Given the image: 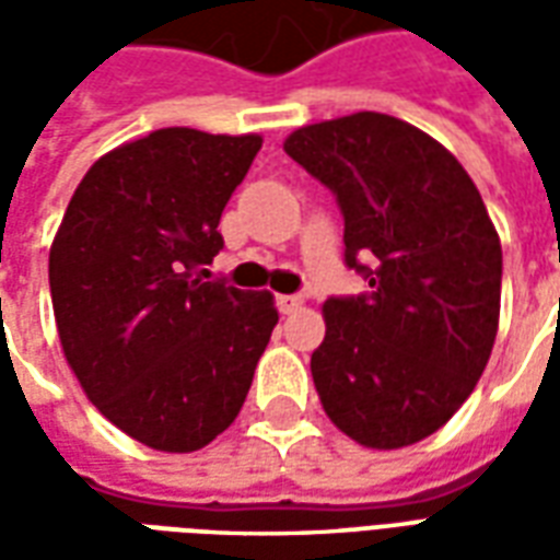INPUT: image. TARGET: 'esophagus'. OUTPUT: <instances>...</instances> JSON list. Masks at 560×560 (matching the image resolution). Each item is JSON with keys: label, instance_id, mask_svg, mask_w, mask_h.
Here are the masks:
<instances>
[{"label": "esophagus", "instance_id": "esophagus-1", "mask_svg": "<svg viewBox=\"0 0 560 560\" xmlns=\"http://www.w3.org/2000/svg\"><path fill=\"white\" fill-rule=\"evenodd\" d=\"M276 303H279L281 315H296V312L305 305V300L303 296H296V293H281Z\"/></svg>", "mask_w": 560, "mask_h": 560}]
</instances>
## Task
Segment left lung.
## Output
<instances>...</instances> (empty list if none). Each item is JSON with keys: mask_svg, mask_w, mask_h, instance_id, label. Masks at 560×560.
<instances>
[{"mask_svg": "<svg viewBox=\"0 0 560 560\" xmlns=\"http://www.w3.org/2000/svg\"><path fill=\"white\" fill-rule=\"evenodd\" d=\"M284 152L336 195L345 264L363 296L324 303L312 353L324 411L372 450L438 432L489 363L501 315V240L456 155L396 116L296 128Z\"/></svg>", "mask_w": 560, "mask_h": 560, "instance_id": "obj_1", "label": "left lung"}]
</instances>
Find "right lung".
I'll return each mask as SVG.
<instances>
[{
    "mask_svg": "<svg viewBox=\"0 0 560 560\" xmlns=\"http://www.w3.org/2000/svg\"><path fill=\"white\" fill-rule=\"evenodd\" d=\"M260 135L159 128L80 179L50 245L62 353L98 411L161 453H195L243 408L279 324L269 291L203 281Z\"/></svg>",
    "mask_w": 560,
    "mask_h": 560,
    "instance_id": "right-lung-1",
    "label": "right lung"
}]
</instances>
